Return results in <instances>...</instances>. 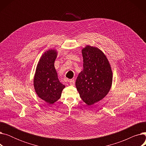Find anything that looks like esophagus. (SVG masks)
<instances>
[{
    "label": "esophagus",
    "mask_w": 146,
    "mask_h": 146,
    "mask_svg": "<svg viewBox=\"0 0 146 146\" xmlns=\"http://www.w3.org/2000/svg\"><path fill=\"white\" fill-rule=\"evenodd\" d=\"M69 83H70V85L72 86H74L75 85V81L74 80H70L69 81Z\"/></svg>",
    "instance_id": "esophagus-1"
}]
</instances>
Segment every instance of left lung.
I'll use <instances>...</instances> for the list:
<instances>
[{"instance_id": "1", "label": "left lung", "mask_w": 146, "mask_h": 146, "mask_svg": "<svg viewBox=\"0 0 146 146\" xmlns=\"http://www.w3.org/2000/svg\"><path fill=\"white\" fill-rule=\"evenodd\" d=\"M82 52L83 69L76 79V86L83 102L92 105L109 92L112 72L108 59L99 48L87 45Z\"/></svg>"}]
</instances>
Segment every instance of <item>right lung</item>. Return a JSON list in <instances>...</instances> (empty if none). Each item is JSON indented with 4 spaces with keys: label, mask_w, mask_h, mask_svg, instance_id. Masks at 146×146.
<instances>
[{
    "label": "right lung",
    "mask_w": 146,
    "mask_h": 146,
    "mask_svg": "<svg viewBox=\"0 0 146 146\" xmlns=\"http://www.w3.org/2000/svg\"><path fill=\"white\" fill-rule=\"evenodd\" d=\"M57 56L55 50H49L44 52L36 66L34 79L37 95L49 104L58 100L65 88L60 82L54 67Z\"/></svg>",
    "instance_id": "right-lung-1"
}]
</instances>
